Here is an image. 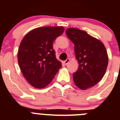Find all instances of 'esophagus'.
I'll use <instances>...</instances> for the list:
<instances>
[{
    "label": "esophagus",
    "instance_id": "1",
    "mask_svg": "<svg viewBox=\"0 0 120 120\" xmlns=\"http://www.w3.org/2000/svg\"><path fill=\"white\" fill-rule=\"evenodd\" d=\"M69 62H70V59L69 58H67V59L65 61H64V63H65V65H67L69 63Z\"/></svg>",
    "mask_w": 120,
    "mask_h": 120
}]
</instances>
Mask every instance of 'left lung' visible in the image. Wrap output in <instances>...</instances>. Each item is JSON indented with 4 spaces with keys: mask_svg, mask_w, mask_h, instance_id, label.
<instances>
[{
    "mask_svg": "<svg viewBox=\"0 0 120 120\" xmlns=\"http://www.w3.org/2000/svg\"><path fill=\"white\" fill-rule=\"evenodd\" d=\"M66 34L75 45L77 71L73 74L75 85L81 90L94 86L105 74L108 56L104 44L100 40L76 28L67 29Z\"/></svg>",
    "mask_w": 120,
    "mask_h": 120,
    "instance_id": "left-lung-1",
    "label": "left lung"
}]
</instances>
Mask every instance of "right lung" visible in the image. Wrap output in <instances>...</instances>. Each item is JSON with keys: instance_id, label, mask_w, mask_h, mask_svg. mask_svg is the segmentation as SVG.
<instances>
[{"instance_id": "right-lung-1", "label": "right lung", "mask_w": 120, "mask_h": 120, "mask_svg": "<svg viewBox=\"0 0 120 120\" xmlns=\"http://www.w3.org/2000/svg\"><path fill=\"white\" fill-rule=\"evenodd\" d=\"M64 30L62 26L38 27L22 40L18 51V62L25 79L34 87L45 88L62 67L56 58L53 43Z\"/></svg>"}]
</instances>
